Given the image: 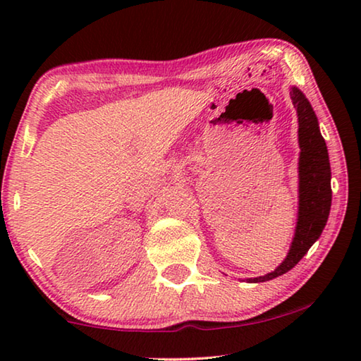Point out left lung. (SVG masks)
<instances>
[{"mask_svg":"<svg viewBox=\"0 0 361 361\" xmlns=\"http://www.w3.org/2000/svg\"><path fill=\"white\" fill-rule=\"evenodd\" d=\"M290 95L298 113V143L301 149L298 162L299 207L296 229L288 255L280 266L266 276L247 279L248 283L267 282L295 267L319 240L331 209V167L326 143L320 133L319 119L312 105L296 85L290 89Z\"/></svg>","mask_w":361,"mask_h":361,"instance_id":"8db88e82","label":"left lung"}]
</instances>
